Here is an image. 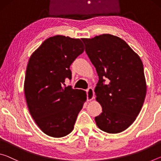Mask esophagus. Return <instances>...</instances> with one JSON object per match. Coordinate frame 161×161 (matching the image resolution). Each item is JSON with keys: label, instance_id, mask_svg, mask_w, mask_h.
Instances as JSON below:
<instances>
[{"label": "esophagus", "instance_id": "obj_1", "mask_svg": "<svg viewBox=\"0 0 161 161\" xmlns=\"http://www.w3.org/2000/svg\"><path fill=\"white\" fill-rule=\"evenodd\" d=\"M94 98V89L92 87H89L86 89V99L88 101H91Z\"/></svg>", "mask_w": 161, "mask_h": 161}]
</instances>
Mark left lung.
<instances>
[{
    "mask_svg": "<svg viewBox=\"0 0 161 161\" xmlns=\"http://www.w3.org/2000/svg\"><path fill=\"white\" fill-rule=\"evenodd\" d=\"M81 40L99 76L94 92L102 113L95 117L97 126L109 133L123 131L135 121L145 100L142 61L124 40L114 35Z\"/></svg>",
    "mask_w": 161,
    "mask_h": 161,
    "instance_id": "1",
    "label": "left lung"
}]
</instances>
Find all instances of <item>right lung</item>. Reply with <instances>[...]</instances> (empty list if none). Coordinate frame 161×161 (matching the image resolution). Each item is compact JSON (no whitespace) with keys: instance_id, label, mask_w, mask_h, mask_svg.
Listing matches in <instances>:
<instances>
[{"instance_id":"obj_1","label":"right lung","mask_w":161,"mask_h":161,"mask_svg":"<svg viewBox=\"0 0 161 161\" xmlns=\"http://www.w3.org/2000/svg\"><path fill=\"white\" fill-rule=\"evenodd\" d=\"M80 39L56 35L45 40L30 58L24 92L32 119L45 134L60 138L72 131L86 99L84 91L64 86L72 79L71 64L84 52Z\"/></svg>"}]
</instances>
